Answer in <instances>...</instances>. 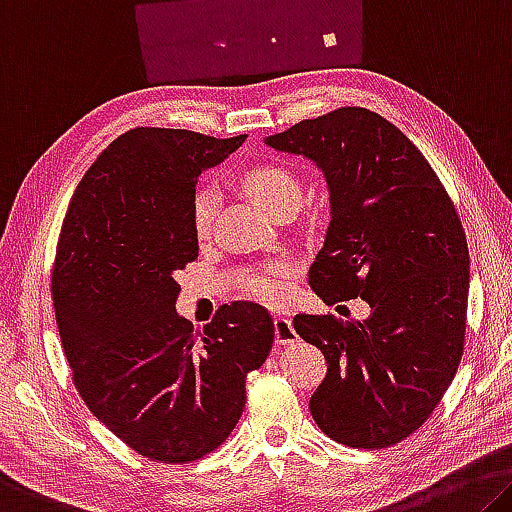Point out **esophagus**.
Segmentation results:
<instances>
[{
    "label": "esophagus",
    "mask_w": 512,
    "mask_h": 512,
    "mask_svg": "<svg viewBox=\"0 0 512 512\" xmlns=\"http://www.w3.org/2000/svg\"><path fill=\"white\" fill-rule=\"evenodd\" d=\"M275 342L278 344H294L298 335L294 330V323H291V319L287 314H275Z\"/></svg>",
    "instance_id": "obj_1"
}]
</instances>
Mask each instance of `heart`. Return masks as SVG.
Returning a JSON list of instances; mask_svg holds the SVG:
<instances>
[{
  "label": "heart",
  "instance_id": "b5f03b06",
  "mask_svg": "<svg viewBox=\"0 0 512 512\" xmlns=\"http://www.w3.org/2000/svg\"><path fill=\"white\" fill-rule=\"evenodd\" d=\"M241 186L259 207L269 214H278L282 209H296L300 202V182L296 173L280 161H257L241 173ZM216 214V191L198 189L191 198V225L196 237H207L212 230ZM287 269L282 264H273L262 273H248L243 278V289L250 296L273 300L282 294V278Z\"/></svg>",
  "mask_w": 512,
  "mask_h": 512
}]
</instances>
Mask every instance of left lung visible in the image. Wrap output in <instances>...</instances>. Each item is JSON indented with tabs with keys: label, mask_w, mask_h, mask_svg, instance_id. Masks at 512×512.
I'll use <instances>...</instances> for the list:
<instances>
[{
	"label": "left lung",
	"mask_w": 512,
	"mask_h": 512,
	"mask_svg": "<svg viewBox=\"0 0 512 512\" xmlns=\"http://www.w3.org/2000/svg\"><path fill=\"white\" fill-rule=\"evenodd\" d=\"M323 170L330 225L310 266L323 303L362 298L364 321L296 314L328 373L316 426L353 449H385L440 405L465 346L469 248L460 216L417 145L378 113L342 107L266 139Z\"/></svg>",
	"instance_id": "left-lung-1"
}]
</instances>
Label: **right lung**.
Returning <instances> with one entry per match:
<instances>
[{
	"instance_id": "add662e5",
	"label": "right lung",
	"mask_w": 512,
	"mask_h": 512,
	"mask_svg": "<svg viewBox=\"0 0 512 512\" xmlns=\"http://www.w3.org/2000/svg\"><path fill=\"white\" fill-rule=\"evenodd\" d=\"M246 141L134 127L77 184L52 269L72 383L139 456L184 465L218 449L246 405V376L275 337L269 310L237 300L196 335L175 273L198 257V175Z\"/></svg>"
}]
</instances>
